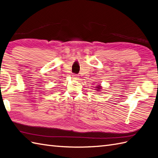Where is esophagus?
I'll use <instances>...</instances> for the list:
<instances>
[{"mask_svg":"<svg viewBox=\"0 0 158 158\" xmlns=\"http://www.w3.org/2000/svg\"><path fill=\"white\" fill-rule=\"evenodd\" d=\"M72 76V78H73V79H78V75L73 74Z\"/></svg>","mask_w":158,"mask_h":158,"instance_id":"1","label":"esophagus"}]
</instances>
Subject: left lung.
<instances>
[{
    "mask_svg": "<svg viewBox=\"0 0 158 158\" xmlns=\"http://www.w3.org/2000/svg\"><path fill=\"white\" fill-rule=\"evenodd\" d=\"M95 90H97V91H98V92H100L101 91V90L102 89V86H101V85H99L98 86H97L96 87H95Z\"/></svg>",
    "mask_w": 158,
    "mask_h": 158,
    "instance_id": "8db88e82",
    "label": "left lung"
}]
</instances>
